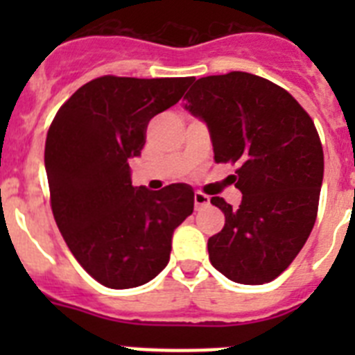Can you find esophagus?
<instances>
[{"label":"esophagus","mask_w":355,"mask_h":355,"mask_svg":"<svg viewBox=\"0 0 355 355\" xmlns=\"http://www.w3.org/2000/svg\"><path fill=\"white\" fill-rule=\"evenodd\" d=\"M193 205H196V208H200V206L209 205V197L205 196L202 192H196V193H193Z\"/></svg>","instance_id":"obj_1"}]
</instances>
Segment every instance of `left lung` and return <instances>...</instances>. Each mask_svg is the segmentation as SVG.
<instances>
[{"instance_id": "left-lung-1", "label": "left lung", "mask_w": 355, "mask_h": 355, "mask_svg": "<svg viewBox=\"0 0 355 355\" xmlns=\"http://www.w3.org/2000/svg\"><path fill=\"white\" fill-rule=\"evenodd\" d=\"M184 99L208 126L215 162L240 165V206L211 197L225 224L208 240L209 261L234 283H270L316 220L324 149L315 124L291 94L249 72L200 78Z\"/></svg>"}]
</instances>
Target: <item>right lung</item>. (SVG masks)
Returning a JSON list of instances; mask_svg holds the SVG:
<instances>
[{
    "label": "right lung",
    "instance_id": "right-lung-1",
    "mask_svg": "<svg viewBox=\"0 0 355 355\" xmlns=\"http://www.w3.org/2000/svg\"><path fill=\"white\" fill-rule=\"evenodd\" d=\"M193 78L101 76L56 112L44 163L51 209L72 256L97 283L126 290L167 266L174 229L192 215L193 188L150 192L131 184L155 115L174 106Z\"/></svg>",
    "mask_w": 355,
    "mask_h": 355
}]
</instances>
